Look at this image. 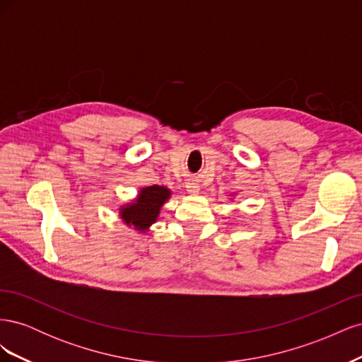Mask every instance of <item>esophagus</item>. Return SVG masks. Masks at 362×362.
Returning a JSON list of instances; mask_svg holds the SVG:
<instances>
[{"label":"esophagus","instance_id":"34e87169","mask_svg":"<svg viewBox=\"0 0 362 362\" xmlns=\"http://www.w3.org/2000/svg\"><path fill=\"white\" fill-rule=\"evenodd\" d=\"M185 189H187V192L190 194H196L199 192V184L194 182V181H190V182H187V185H185Z\"/></svg>","mask_w":362,"mask_h":362}]
</instances>
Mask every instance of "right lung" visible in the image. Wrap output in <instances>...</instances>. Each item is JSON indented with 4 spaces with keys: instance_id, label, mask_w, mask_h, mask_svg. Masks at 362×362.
Wrapping results in <instances>:
<instances>
[{
    "instance_id": "1",
    "label": "right lung",
    "mask_w": 362,
    "mask_h": 362,
    "mask_svg": "<svg viewBox=\"0 0 362 362\" xmlns=\"http://www.w3.org/2000/svg\"><path fill=\"white\" fill-rule=\"evenodd\" d=\"M170 198V190L163 185H149L141 189L137 198L120 208V217L137 231H148L156 223L163 204Z\"/></svg>"
}]
</instances>
